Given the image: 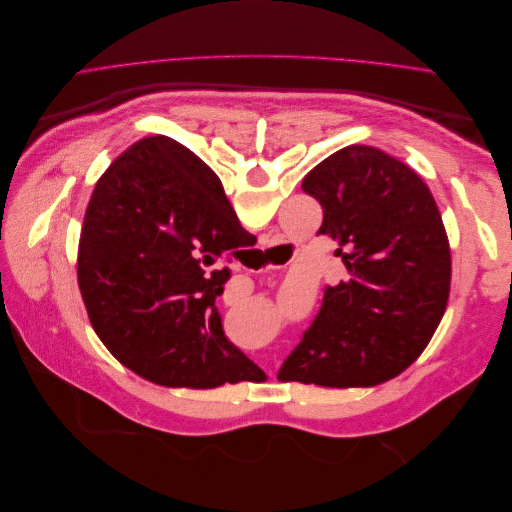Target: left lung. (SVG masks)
I'll list each match as a JSON object with an SVG mask.
<instances>
[{"label": "left lung", "instance_id": "obj_1", "mask_svg": "<svg viewBox=\"0 0 512 512\" xmlns=\"http://www.w3.org/2000/svg\"><path fill=\"white\" fill-rule=\"evenodd\" d=\"M303 190L322 207L346 280L329 286L277 380L352 389L408 369L436 333L451 292L440 209L414 170L369 145L314 166Z\"/></svg>", "mask_w": 512, "mask_h": 512}]
</instances>
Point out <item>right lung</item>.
<instances>
[{
  "label": "right lung",
  "mask_w": 512,
  "mask_h": 512,
  "mask_svg": "<svg viewBox=\"0 0 512 512\" xmlns=\"http://www.w3.org/2000/svg\"><path fill=\"white\" fill-rule=\"evenodd\" d=\"M241 232L222 181L188 147L158 134L119 153L91 192L76 267L108 352L173 389L265 378L215 307Z\"/></svg>",
  "instance_id": "obj_1"
}]
</instances>
